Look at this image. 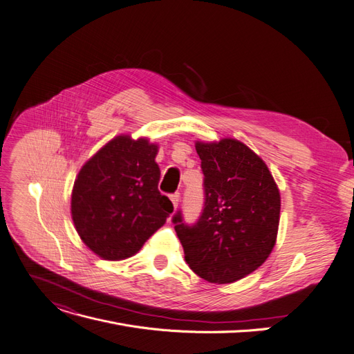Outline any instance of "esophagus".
<instances>
[{"instance_id":"obj_1","label":"esophagus","mask_w":354,"mask_h":354,"mask_svg":"<svg viewBox=\"0 0 354 354\" xmlns=\"http://www.w3.org/2000/svg\"><path fill=\"white\" fill-rule=\"evenodd\" d=\"M169 198H171V201H172V204H174V208L176 209V208H178V204H179V192L171 194V195H169Z\"/></svg>"}]
</instances>
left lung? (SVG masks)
<instances>
[{"instance_id":"1","label":"left lung","mask_w":354,"mask_h":354,"mask_svg":"<svg viewBox=\"0 0 354 354\" xmlns=\"http://www.w3.org/2000/svg\"><path fill=\"white\" fill-rule=\"evenodd\" d=\"M204 205L194 224L174 215L189 268L203 279L230 283L269 257L278 234L281 195L265 162L248 146L223 139L196 143Z\"/></svg>"}]
</instances>
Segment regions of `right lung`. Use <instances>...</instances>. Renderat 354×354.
Wrapping results in <instances>:
<instances>
[{
  "label": "right lung",
  "mask_w": 354,
  "mask_h": 354,
  "mask_svg": "<svg viewBox=\"0 0 354 354\" xmlns=\"http://www.w3.org/2000/svg\"><path fill=\"white\" fill-rule=\"evenodd\" d=\"M158 146L118 136L89 159L75 180L72 218L88 248L106 260L142 249L174 204L162 195Z\"/></svg>",
  "instance_id": "obj_1"
}]
</instances>
